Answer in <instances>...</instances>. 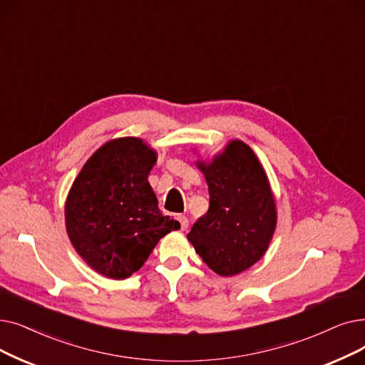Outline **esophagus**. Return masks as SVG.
Instances as JSON below:
<instances>
[{
  "mask_svg": "<svg viewBox=\"0 0 365 365\" xmlns=\"http://www.w3.org/2000/svg\"><path fill=\"white\" fill-rule=\"evenodd\" d=\"M178 220L180 222V228L185 231V230H187V227H189V220H187V217L185 216V215H179L178 216Z\"/></svg>",
  "mask_w": 365,
  "mask_h": 365,
  "instance_id": "34e87169",
  "label": "esophagus"
}]
</instances>
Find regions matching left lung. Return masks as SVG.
I'll use <instances>...</instances> for the list:
<instances>
[{"mask_svg":"<svg viewBox=\"0 0 365 365\" xmlns=\"http://www.w3.org/2000/svg\"><path fill=\"white\" fill-rule=\"evenodd\" d=\"M210 205L187 234L195 252L219 276L239 274L258 262L276 230V202L253 150L232 140L212 163H197Z\"/></svg>","mask_w":365,"mask_h":365,"instance_id":"left-lung-1","label":"left lung"}]
</instances>
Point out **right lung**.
I'll return each instance as SVG.
<instances>
[{"label":"right lung","instance_id":"right-lung-1","mask_svg":"<svg viewBox=\"0 0 365 365\" xmlns=\"http://www.w3.org/2000/svg\"><path fill=\"white\" fill-rule=\"evenodd\" d=\"M156 152L143 140L107 141L76 178L66 201V227L76 252L95 272L126 279L163 237L180 224L158 209L148 180Z\"/></svg>","mask_w":365,"mask_h":365}]
</instances>
